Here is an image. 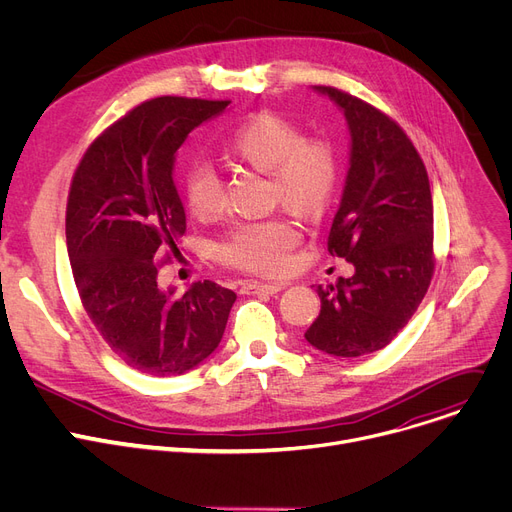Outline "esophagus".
Listing matches in <instances>:
<instances>
[{"instance_id":"1","label":"esophagus","mask_w":512,"mask_h":512,"mask_svg":"<svg viewBox=\"0 0 512 512\" xmlns=\"http://www.w3.org/2000/svg\"><path fill=\"white\" fill-rule=\"evenodd\" d=\"M283 289L281 283H258V281H246L242 283V293L246 295H256V293H266V295H275Z\"/></svg>"}]
</instances>
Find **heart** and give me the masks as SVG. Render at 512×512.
Instances as JSON below:
<instances>
[{
	"mask_svg": "<svg viewBox=\"0 0 512 512\" xmlns=\"http://www.w3.org/2000/svg\"><path fill=\"white\" fill-rule=\"evenodd\" d=\"M225 150L237 161L268 171L273 200L304 217L322 213L337 192L341 159L333 140L302 136L293 122L273 111L246 117L229 134ZM182 186L186 204L196 217L217 215L223 208V184L210 167L192 165ZM297 242L295 223L277 215L237 223L219 239L215 254L223 264L246 273L279 275Z\"/></svg>",
	"mask_w": 512,
	"mask_h": 512,
	"instance_id": "obj_1",
	"label": "heart"
}]
</instances>
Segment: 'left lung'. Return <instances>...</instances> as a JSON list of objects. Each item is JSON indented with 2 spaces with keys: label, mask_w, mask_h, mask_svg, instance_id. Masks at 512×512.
Wrapping results in <instances>:
<instances>
[{
  "label": "left lung",
  "mask_w": 512,
  "mask_h": 512,
  "mask_svg": "<svg viewBox=\"0 0 512 512\" xmlns=\"http://www.w3.org/2000/svg\"><path fill=\"white\" fill-rule=\"evenodd\" d=\"M347 119L351 159L328 233L330 256L355 273L318 285L320 314L306 330L337 357L374 353L411 320L434 275V206L426 165L403 128L335 86H316Z\"/></svg>",
  "instance_id": "left-lung-1"
}]
</instances>
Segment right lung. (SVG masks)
I'll list each match as a JSON object with an SVG mask.
<instances>
[{"mask_svg": "<svg viewBox=\"0 0 512 512\" xmlns=\"http://www.w3.org/2000/svg\"><path fill=\"white\" fill-rule=\"evenodd\" d=\"M231 101L157 97L117 119L80 159L66 244L80 302L109 349L148 376H179L213 353L235 293L213 281L159 287L179 256L186 213L173 184L177 148Z\"/></svg>", "mask_w": 512, "mask_h": 512, "instance_id": "right-lung-1", "label": "right lung"}]
</instances>
